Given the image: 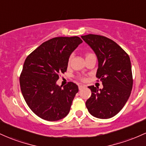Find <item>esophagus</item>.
Returning <instances> with one entry per match:
<instances>
[{"mask_svg": "<svg viewBox=\"0 0 146 146\" xmlns=\"http://www.w3.org/2000/svg\"><path fill=\"white\" fill-rule=\"evenodd\" d=\"M86 86H84V85H79V90H82L83 88H84V87Z\"/></svg>", "mask_w": 146, "mask_h": 146, "instance_id": "34e87169", "label": "esophagus"}]
</instances>
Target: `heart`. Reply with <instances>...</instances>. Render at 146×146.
I'll return each instance as SVG.
<instances>
[{"label":"heart","mask_w":146,"mask_h":146,"mask_svg":"<svg viewBox=\"0 0 146 146\" xmlns=\"http://www.w3.org/2000/svg\"><path fill=\"white\" fill-rule=\"evenodd\" d=\"M93 53H87L86 54V56H90V55H92ZM71 59H72V56H71L68 58V64L69 65L70 63H71ZM77 78L79 79L80 80H81V81H86V78H84V77H82V76H80V75H78V76H77Z\"/></svg>","instance_id":"heart-1"}]
</instances>
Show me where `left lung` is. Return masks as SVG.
<instances>
[{"label": "left lung", "instance_id": "1", "mask_svg": "<svg viewBox=\"0 0 146 146\" xmlns=\"http://www.w3.org/2000/svg\"><path fill=\"white\" fill-rule=\"evenodd\" d=\"M81 37L98 57L96 77L104 86L100 90L94 86H88L92 94L86 106L97 118H111L122 109L131 93L133 79L130 58L110 38L95 34Z\"/></svg>", "mask_w": 146, "mask_h": 146}]
</instances>
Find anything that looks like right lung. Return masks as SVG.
Returning <instances> with one entry per match:
<instances>
[{
	"label": "right lung",
	"instance_id": "obj_1",
	"mask_svg": "<svg viewBox=\"0 0 146 146\" xmlns=\"http://www.w3.org/2000/svg\"><path fill=\"white\" fill-rule=\"evenodd\" d=\"M82 42L78 36L56 37L44 42L27 57L20 75V86L27 104L37 116L58 121L68 115L75 94L76 84H56L66 71L71 53Z\"/></svg>",
	"mask_w": 146,
	"mask_h": 146
}]
</instances>
